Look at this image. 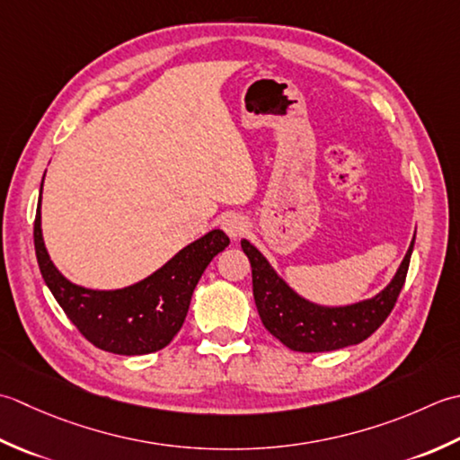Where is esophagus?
<instances>
[{
    "label": "esophagus",
    "instance_id": "obj_1",
    "mask_svg": "<svg viewBox=\"0 0 460 460\" xmlns=\"http://www.w3.org/2000/svg\"><path fill=\"white\" fill-rule=\"evenodd\" d=\"M222 228L232 240H238L248 232V222L243 220L242 217H238V214H230V217L222 220Z\"/></svg>",
    "mask_w": 460,
    "mask_h": 460
}]
</instances>
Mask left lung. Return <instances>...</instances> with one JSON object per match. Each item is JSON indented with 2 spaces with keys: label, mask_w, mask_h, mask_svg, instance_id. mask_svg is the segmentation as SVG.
Here are the masks:
<instances>
[{
  "label": "left lung",
  "mask_w": 460,
  "mask_h": 460,
  "mask_svg": "<svg viewBox=\"0 0 460 460\" xmlns=\"http://www.w3.org/2000/svg\"><path fill=\"white\" fill-rule=\"evenodd\" d=\"M413 243L415 238L395 278L381 294L345 307H320L305 302L288 288L248 240H242V250L250 260L256 307L266 330L289 349L320 353L361 343L379 330V325L395 307L402 284H405Z\"/></svg>",
  "instance_id": "left-lung-1"
}]
</instances>
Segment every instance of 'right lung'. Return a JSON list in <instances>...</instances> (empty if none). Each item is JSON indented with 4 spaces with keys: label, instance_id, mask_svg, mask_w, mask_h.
<instances>
[{
    "label": "right lung",
    "instance_id": "right-lung-1",
    "mask_svg": "<svg viewBox=\"0 0 460 460\" xmlns=\"http://www.w3.org/2000/svg\"><path fill=\"white\" fill-rule=\"evenodd\" d=\"M33 240L41 276L65 315L95 348L119 355H145L166 348L181 332L206 266L230 243L222 230H212L143 282L115 292H97L71 284L53 266L41 236V196Z\"/></svg>",
    "mask_w": 460,
    "mask_h": 460
}]
</instances>
